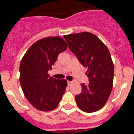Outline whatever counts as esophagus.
Masks as SVG:
<instances>
[{"label": "esophagus", "mask_w": 134, "mask_h": 134, "mask_svg": "<svg viewBox=\"0 0 134 134\" xmlns=\"http://www.w3.org/2000/svg\"><path fill=\"white\" fill-rule=\"evenodd\" d=\"M72 81H67V84H68L69 86H70L72 84Z\"/></svg>", "instance_id": "obj_1"}]
</instances>
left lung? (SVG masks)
I'll return each mask as SVG.
<instances>
[{"label": "left lung", "mask_w": 134, "mask_h": 134, "mask_svg": "<svg viewBox=\"0 0 134 134\" xmlns=\"http://www.w3.org/2000/svg\"><path fill=\"white\" fill-rule=\"evenodd\" d=\"M70 50L88 69V84L75 96L78 107L86 113L99 111L107 102L113 84L114 65L107 46L97 36L82 32L64 36Z\"/></svg>", "instance_id": "8db88e82"}]
</instances>
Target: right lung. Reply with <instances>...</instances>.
Returning <instances> with one entry per match:
<instances>
[{"instance_id":"add662e5","label":"right lung","mask_w":134,"mask_h":134,"mask_svg":"<svg viewBox=\"0 0 134 134\" xmlns=\"http://www.w3.org/2000/svg\"><path fill=\"white\" fill-rule=\"evenodd\" d=\"M67 44L59 37H50L35 42L22 58L19 82L26 99L37 109L50 111L56 108L65 92L67 80L48 74Z\"/></svg>"}]
</instances>
